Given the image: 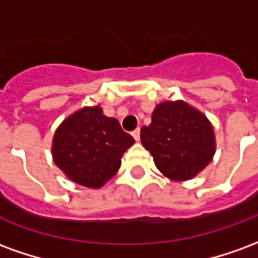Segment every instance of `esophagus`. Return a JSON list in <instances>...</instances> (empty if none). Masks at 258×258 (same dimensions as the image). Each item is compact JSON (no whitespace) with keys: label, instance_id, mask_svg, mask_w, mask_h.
Listing matches in <instances>:
<instances>
[{"label":"esophagus","instance_id":"1","mask_svg":"<svg viewBox=\"0 0 258 258\" xmlns=\"http://www.w3.org/2000/svg\"><path fill=\"white\" fill-rule=\"evenodd\" d=\"M131 134H133V137H134L135 141H140V137H141V130L140 128L134 130V131H133Z\"/></svg>","mask_w":258,"mask_h":258}]
</instances>
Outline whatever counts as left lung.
<instances>
[{
  "mask_svg": "<svg viewBox=\"0 0 258 258\" xmlns=\"http://www.w3.org/2000/svg\"><path fill=\"white\" fill-rule=\"evenodd\" d=\"M141 142L151 152L159 171L174 181L194 178L216 152L209 118L182 101L159 103L152 123L141 128Z\"/></svg>",
  "mask_w": 258,
  "mask_h": 258,
  "instance_id": "left-lung-1",
  "label": "left lung"
}]
</instances>
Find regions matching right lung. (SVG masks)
Wrapping results in <instances>:
<instances>
[{
	"label": "right lung",
	"mask_w": 258,
	"mask_h": 258,
	"mask_svg": "<svg viewBox=\"0 0 258 258\" xmlns=\"http://www.w3.org/2000/svg\"><path fill=\"white\" fill-rule=\"evenodd\" d=\"M134 138L99 106L83 107L60 124L53 135V162L69 178L87 188H101L121 164Z\"/></svg>",
	"instance_id": "obj_1"
}]
</instances>
